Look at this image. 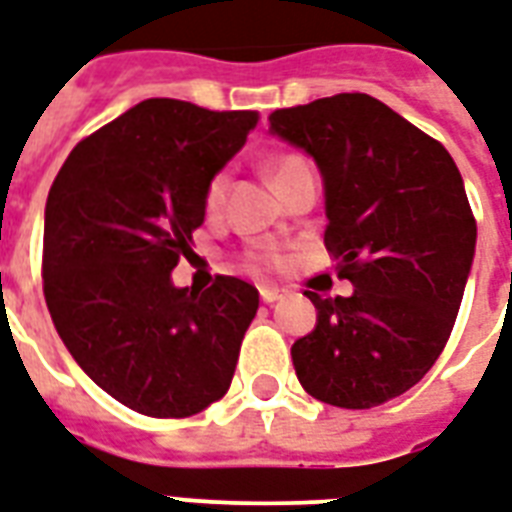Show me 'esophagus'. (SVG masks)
Returning <instances> with one entry per match:
<instances>
[{
	"label": "esophagus",
	"mask_w": 512,
	"mask_h": 512,
	"mask_svg": "<svg viewBox=\"0 0 512 512\" xmlns=\"http://www.w3.org/2000/svg\"><path fill=\"white\" fill-rule=\"evenodd\" d=\"M279 298H282V290H279V287H263V290H260V300H263V303H276Z\"/></svg>",
	"instance_id": "obj_1"
}]
</instances>
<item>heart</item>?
<instances>
[{
    "instance_id": "1",
    "label": "heart",
    "mask_w": 512,
    "mask_h": 512,
    "mask_svg": "<svg viewBox=\"0 0 512 512\" xmlns=\"http://www.w3.org/2000/svg\"><path fill=\"white\" fill-rule=\"evenodd\" d=\"M303 158L300 155H279L276 161L271 163V177L273 182L279 185L290 171H295L298 166H303ZM225 193H228V171H217V174H212V179L206 182L204 187V212L206 214H217L222 209V204H225ZM249 263L252 265H273L279 257L273 255V252H252V255L247 257Z\"/></svg>"
}]
</instances>
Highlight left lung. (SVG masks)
<instances>
[{"instance_id": "obj_1", "label": "left lung", "mask_w": 512, "mask_h": 512, "mask_svg": "<svg viewBox=\"0 0 512 512\" xmlns=\"http://www.w3.org/2000/svg\"><path fill=\"white\" fill-rule=\"evenodd\" d=\"M317 161L325 247L349 298H319L317 327L292 343L308 395L376 408L419 384L454 330L475 255L462 174L438 139L368 93H338L268 115Z\"/></svg>"}]
</instances>
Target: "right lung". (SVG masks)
<instances>
[{
	"mask_svg": "<svg viewBox=\"0 0 512 512\" xmlns=\"http://www.w3.org/2000/svg\"><path fill=\"white\" fill-rule=\"evenodd\" d=\"M257 112L147 99L77 142L45 206L42 290L61 341L117 403L185 419L228 392L260 306L252 284H171L193 255L204 187Z\"/></svg>",
	"mask_w": 512,
	"mask_h": 512,
	"instance_id": "right-lung-1",
	"label": "right lung"
}]
</instances>
